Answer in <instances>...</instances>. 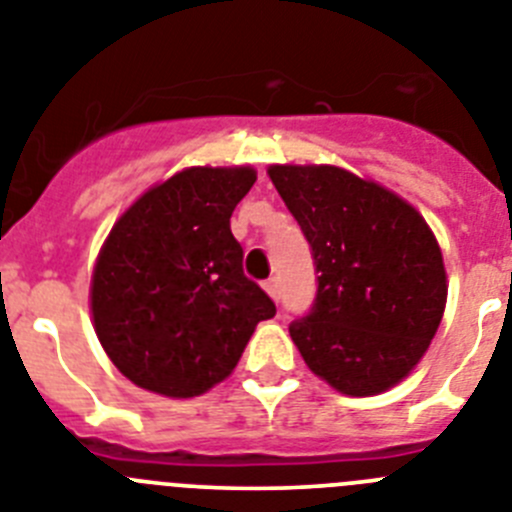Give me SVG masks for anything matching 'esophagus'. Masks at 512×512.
<instances>
[{
    "label": "esophagus",
    "mask_w": 512,
    "mask_h": 512,
    "mask_svg": "<svg viewBox=\"0 0 512 512\" xmlns=\"http://www.w3.org/2000/svg\"><path fill=\"white\" fill-rule=\"evenodd\" d=\"M264 289L269 292V297L274 302H279V297H282V287H279V279H269V282H264Z\"/></svg>",
    "instance_id": "34e87169"
}]
</instances>
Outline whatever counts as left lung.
I'll return each mask as SVG.
<instances>
[{
	"instance_id": "obj_1",
	"label": "left lung",
	"mask_w": 512,
	"mask_h": 512,
	"mask_svg": "<svg viewBox=\"0 0 512 512\" xmlns=\"http://www.w3.org/2000/svg\"><path fill=\"white\" fill-rule=\"evenodd\" d=\"M310 243L318 292L289 325L310 372L351 397L413 372L446 307V269L413 205L338 166H269Z\"/></svg>"
}]
</instances>
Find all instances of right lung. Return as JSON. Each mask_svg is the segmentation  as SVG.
Segmentation results:
<instances>
[{
  "mask_svg": "<svg viewBox=\"0 0 512 512\" xmlns=\"http://www.w3.org/2000/svg\"><path fill=\"white\" fill-rule=\"evenodd\" d=\"M251 166H192L148 189L110 230L92 274L94 330L133 384L197 397L223 382L274 302L230 233Z\"/></svg>",
  "mask_w": 512,
  "mask_h": 512,
  "instance_id": "add662e5",
  "label": "right lung"
}]
</instances>
